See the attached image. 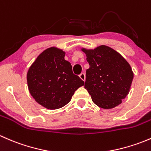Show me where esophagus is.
I'll return each instance as SVG.
<instances>
[{
  "label": "esophagus",
  "mask_w": 151,
  "mask_h": 151,
  "mask_svg": "<svg viewBox=\"0 0 151 151\" xmlns=\"http://www.w3.org/2000/svg\"><path fill=\"white\" fill-rule=\"evenodd\" d=\"M79 77H80V79H81L82 80H83V81L85 82V76L84 73H81V74H80V75H79Z\"/></svg>",
  "instance_id": "obj_1"
}]
</instances>
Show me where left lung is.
Here are the masks:
<instances>
[{
	"instance_id": "1",
	"label": "left lung",
	"mask_w": 151,
	"mask_h": 151,
	"mask_svg": "<svg viewBox=\"0 0 151 151\" xmlns=\"http://www.w3.org/2000/svg\"><path fill=\"white\" fill-rule=\"evenodd\" d=\"M89 68L86 70L85 88L92 101L103 109L121 104L130 91L134 74L130 65L120 53L105 45L94 50L83 48Z\"/></svg>"
}]
</instances>
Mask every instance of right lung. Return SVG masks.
Wrapping results in <instances>:
<instances>
[{"label":"right lung","instance_id":"add662e5","mask_svg":"<svg viewBox=\"0 0 151 151\" xmlns=\"http://www.w3.org/2000/svg\"><path fill=\"white\" fill-rule=\"evenodd\" d=\"M65 52L50 47L42 52L29 68L27 82L30 95L47 109H56L68 104L84 82L73 74Z\"/></svg>","mask_w":151,"mask_h":151}]
</instances>
